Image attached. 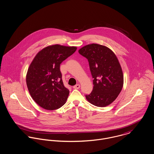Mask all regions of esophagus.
<instances>
[{"instance_id":"34e87169","label":"esophagus","mask_w":154,"mask_h":154,"mask_svg":"<svg viewBox=\"0 0 154 154\" xmlns=\"http://www.w3.org/2000/svg\"><path fill=\"white\" fill-rule=\"evenodd\" d=\"M73 88H74V89H79V88H80V85H79V84H77V85H76L73 86Z\"/></svg>"}]
</instances>
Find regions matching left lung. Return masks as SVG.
Returning a JSON list of instances; mask_svg holds the SVG:
<instances>
[{
	"label": "left lung",
	"mask_w": 154,
	"mask_h": 154,
	"mask_svg": "<svg viewBox=\"0 0 154 154\" xmlns=\"http://www.w3.org/2000/svg\"><path fill=\"white\" fill-rule=\"evenodd\" d=\"M79 53L88 59L93 79V89L86 98L91 104L100 107L111 104L123 86V74L114 52L100 44L87 45Z\"/></svg>",
	"instance_id": "1"
}]
</instances>
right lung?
I'll return each mask as SVG.
<instances>
[{"label":"right lung","instance_id":"add662e5","mask_svg":"<svg viewBox=\"0 0 154 154\" xmlns=\"http://www.w3.org/2000/svg\"><path fill=\"white\" fill-rule=\"evenodd\" d=\"M76 47L55 44L40 51L28 67L26 82L34 101L45 110L63 106L69 91L65 87L60 65L76 50Z\"/></svg>","mask_w":154,"mask_h":154}]
</instances>
